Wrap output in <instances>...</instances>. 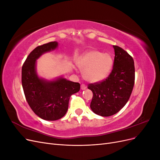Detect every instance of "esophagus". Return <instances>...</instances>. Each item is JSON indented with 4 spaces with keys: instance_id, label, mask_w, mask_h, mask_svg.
I'll list each match as a JSON object with an SVG mask.
<instances>
[{
    "instance_id": "obj_1",
    "label": "esophagus",
    "mask_w": 160,
    "mask_h": 160,
    "mask_svg": "<svg viewBox=\"0 0 160 160\" xmlns=\"http://www.w3.org/2000/svg\"><path fill=\"white\" fill-rule=\"evenodd\" d=\"M87 88V87H86V85H85V84H81V89H82V90H84V89H85Z\"/></svg>"
}]
</instances>
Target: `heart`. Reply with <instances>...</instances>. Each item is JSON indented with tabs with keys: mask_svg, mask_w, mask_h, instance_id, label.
Here are the masks:
<instances>
[{
	"mask_svg": "<svg viewBox=\"0 0 160 160\" xmlns=\"http://www.w3.org/2000/svg\"><path fill=\"white\" fill-rule=\"evenodd\" d=\"M78 68L83 71L84 78L91 83L105 79L112 69L113 57L109 53L90 50L82 54L76 61Z\"/></svg>",
	"mask_w": 160,
	"mask_h": 160,
	"instance_id": "1",
	"label": "heart"
}]
</instances>
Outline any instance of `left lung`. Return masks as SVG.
<instances>
[{"instance_id":"left-lung-1","label":"left lung","mask_w":160,"mask_h":160,"mask_svg":"<svg viewBox=\"0 0 160 160\" xmlns=\"http://www.w3.org/2000/svg\"><path fill=\"white\" fill-rule=\"evenodd\" d=\"M115 58L112 71L107 79L91 83L93 92L90 108L103 117L117 113L128 101L134 86L135 67L132 56L122 48L113 45Z\"/></svg>"}]
</instances>
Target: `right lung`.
I'll use <instances>...</instances> for the list:
<instances>
[{
  "instance_id": "1",
  "label": "right lung",
  "mask_w": 160,
  "mask_h": 160,
  "mask_svg": "<svg viewBox=\"0 0 160 160\" xmlns=\"http://www.w3.org/2000/svg\"><path fill=\"white\" fill-rule=\"evenodd\" d=\"M56 41L38 46L28 56L22 67V85L27 103L40 118L55 121L66 114L70 97L80 89V84L63 77L48 81L38 77L36 61L45 52L55 50Z\"/></svg>"
}]
</instances>
